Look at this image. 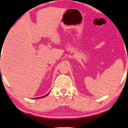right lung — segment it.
Wrapping results in <instances>:
<instances>
[{
	"instance_id": "add662e5",
	"label": "right lung",
	"mask_w": 128,
	"mask_h": 128,
	"mask_svg": "<svg viewBox=\"0 0 128 128\" xmlns=\"http://www.w3.org/2000/svg\"><path fill=\"white\" fill-rule=\"evenodd\" d=\"M49 94H50V92H48V94H46V95H45V96H43V97H40V98H42V97H46V96H48Z\"/></svg>"
}]
</instances>
